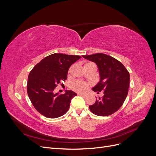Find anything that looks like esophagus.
I'll return each mask as SVG.
<instances>
[{"label":"esophagus","instance_id":"esophagus-1","mask_svg":"<svg viewBox=\"0 0 156 156\" xmlns=\"http://www.w3.org/2000/svg\"><path fill=\"white\" fill-rule=\"evenodd\" d=\"M78 95L82 96L83 97H86L87 96V94H84V93H78Z\"/></svg>","mask_w":156,"mask_h":156}]
</instances>
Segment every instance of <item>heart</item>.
Wrapping results in <instances>:
<instances>
[{
    "label": "heart",
    "instance_id": "1",
    "mask_svg": "<svg viewBox=\"0 0 156 156\" xmlns=\"http://www.w3.org/2000/svg\"><path fill=\"white\" fill-rule=\"evenodd\" d=\"M88 87V84L83 81H77L73 83L72 88L74 90L79 92H83L87 90V89Z\"/></svg>",
    "mask_w": 156,
    "mask_h": 156
}]
</instances>
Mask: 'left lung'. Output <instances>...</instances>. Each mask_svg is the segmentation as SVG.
<instances>
[{"label":"left lung","mask_w":156,"mask_h":156,"mask_svg":"<svg viewBox=\"0 0 156 156\" xmlns=\"http://www.w3.org/2000/svg\"><path fill=\"white\" fill-rule=\"evenodd\" d=\"M82 56L95 63L98 68L100 81L92 90H104V96L102 98L99 97L93 105H90V110L100 116L113 114L121 107L128 93L130 80L128 71L119 60L105 54Z\"/></svg>","instance_id":"8db88e82"}]
</instances>
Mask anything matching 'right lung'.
<instances>
[{
    "mask_svg": "<svg viewBox=\"0 0 156 156\" xmlns=\"http://www.w3.org/2000/svg\"><path fill=\"white\" fill-rule=\"evenodd\" d=\"M81 58L77 55L55 53L42 59L31 70L27 92L32 105L40 114L55 119L68 111L71 100L77 94L67 90L64 94L54 91L58 84L67 79L72 64Z\"/></svg>",
    "mask_w": 156,
    "mask_h": 156,
    "instance_id": "obj_1",
    "label": "right lung"
}]
</instances>
